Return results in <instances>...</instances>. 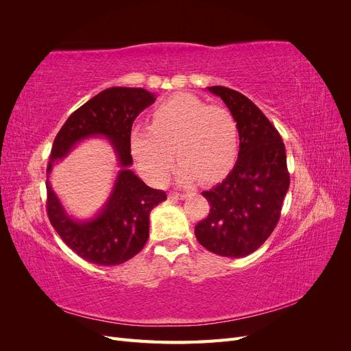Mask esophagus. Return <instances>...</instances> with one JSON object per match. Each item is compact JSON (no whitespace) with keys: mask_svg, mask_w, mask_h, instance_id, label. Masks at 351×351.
<instances>
[{"mask_svg":"<svg viewBox=\"0 0 351 351\" xmlns=\"http://www.w3.org/2000/svg\"><path fill=\"white\" fill-rule=\"evenodd\" d=\"M186 195L184 193H178V192H171L169 193V199H177V200H182L184 199Z\"/></svg>","mask_w":351,"mask_h":351,"instance_id":"esophagus-1","label":"esophagus"}]
</instances>
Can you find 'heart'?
Here are the masks:
<instances>
[{
    "label": "heart",
    "mask_w": 351,
    "mask_h": 351,
    "mask_svg": "<svg viewBox=\"0 0 351 351\" xmlns=\"http://www.w3.org/2000/svg\"><path fill=\"white\" fill-rule=\"evenodd\" d=\"M130 149L143 176L164 184L174 164L177 182L214 183L234 167L239 155V129L232 115L190 93H177L152 112V123L130 133Z\"/></svg>",
    "instance_id": "b5f03b06"
}]
</instances>
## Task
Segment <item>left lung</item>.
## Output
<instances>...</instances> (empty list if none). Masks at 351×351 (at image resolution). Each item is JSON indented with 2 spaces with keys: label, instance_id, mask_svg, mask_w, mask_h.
Instances as JSON below:
<instances>
[{
  "label": "left lung",
  "instance_id": "left-lung-1",
  "mask_svg": "<svg viewBox=\"0 0 351 351\" xmlns=\"http://www.w3.org/2000/svg\"><path fill=\"white\" fill-rule=\"evenodd\" d=\"M237 123L240 151L222 183L202 192L210 209L195 227L197 241L212 253L243 258L259 249L277 227L290 187L287 155L278 130L243 93L208 88Z\"/></svg>",
  "mask_w": 351,
  "mask_h": 351
}]
</instances>
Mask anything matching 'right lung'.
<instances>
[{
	"label": "right lung",
	"mask_w": 351,
	"mask_h": 351,
	"mask_svg": "<svg viewBox=\"0 0 351 351\" xmlns=\"http://www.w3.org/2000/svg\"><path fill=\"white\" fill-rule=\"evenodd\" d=\"M155 95L142 88H108L74 111L56 136L47 173L73 145L90 135L112 141L122 167L113 192L100 214L89 221L66 215L47 177V212L61 240L84 261L114 267L139 253L149 237L151 210L167 199L164 190L146 186L129 167L132 125Z\"/></svg>",
	"instance_id": "add662e5"
}]
</instances>
